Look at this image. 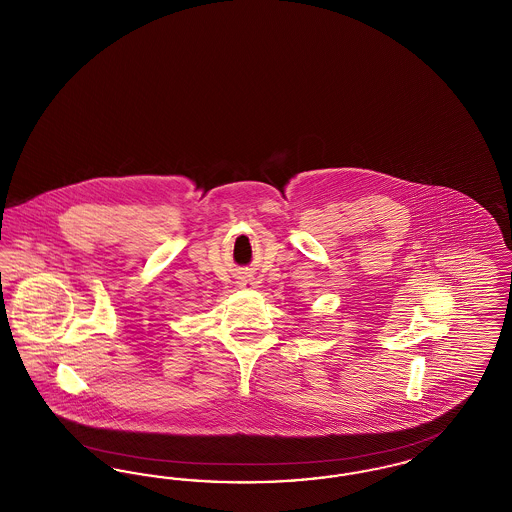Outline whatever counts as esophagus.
<instances>
[{"label": "esophagus", "mask_w": 512, "mask_h": 512, "mask_svg": "<svg viewBox=\"0 0 512 512\" xmlns=\"http://www.w3.org/2000/svg\"><path fill=\"white\" fill-rule=\"evenodd\" d=\"M238 284H240V288H247V290L255 288V280H253V278H249V276H242Z\"/></svg>", "instance_id": "34e87169"}]
</instances>
